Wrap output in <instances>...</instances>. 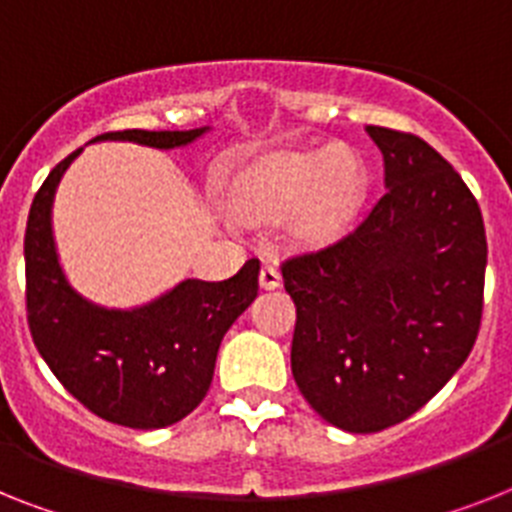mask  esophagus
<instances>
[{
	"label": "esophagus",
	"mask_w": 512,
	"mask_h": 512,
	"mask_svg": "<svg viewBox=\"0 0 512 512\" xmlns=\"http://www.w3.org/2000/svg\"><path fill=\"white\" fill-rule=\"evenodd\" d=\"M260 286H263L265 291L278 289V286H281V273H278L276 265H270V263L263 265V270H260Z\"/></svg>",
	"instance_id": "esophagus-1"
}]
</instances>
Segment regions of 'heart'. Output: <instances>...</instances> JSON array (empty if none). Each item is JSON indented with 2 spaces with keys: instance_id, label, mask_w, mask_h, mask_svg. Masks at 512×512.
Listing matches in <instances>:
<instances>
[{
  "instance_id": "heart-1",
  "label": "heart",
  "mask_w": 512,
  "mask_h": 512,
  "mask_svg": "<svg viewBox=\"0 0 512 512\" xmlns=\"http://www.w3.org/2000/svg\"><path fill=\"white\" fill-rule=\"evenodd\" d=\"M367 187V166L349 150L283 153L249 171L239 190V205L255 221L294 218L291 231L296 239L322 247L351 229Z\"/></svg>"
}]
</instances>
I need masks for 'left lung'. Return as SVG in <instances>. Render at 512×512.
Here are the masks:
<instances>
[{
	"mask_svg": "<svg viewBox=\"0 0 512 512\" xmlns=\"http://www.w3.org/2000/svg\"><path fill=\"white\" fill-rule=\"evenodd\" d=\"M382 197L349 236L281 265L296 304L291 372L328 424L409 419L466 362L484 307L487 234L458 171L422 137L367 127Z\"/></svg>",
	"mask_w": 512,
	"mask_h": 512,
	"instance_id": "obj_1",
	"label": "left lung"
}]
</instances>
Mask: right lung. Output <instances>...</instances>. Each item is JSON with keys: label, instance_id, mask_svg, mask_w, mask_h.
<instances>
[{"label": "right lung", "instance_id": "1", "mask_svg": "<svg viewBox=\"0 0 512 512\" xmlns=\"http://www.w3.org/2000/svg\"><path fill=\"white\" fill-rule=\"evenodd\" d=\"M200 130H124L98 140H130L148 148H184ZM57 163L33 197L25 229V302L38 354L64 388L96 416L132 429H161L195 411L216 369L226 330L257 296L260 260H247L226 281H187L153 302L109 309L77 294L59 265L51 205L67 166Z\"/></svg>", "mask_w": 512, "mask_h": 512}]
</instances>
